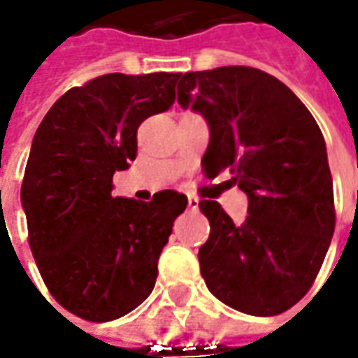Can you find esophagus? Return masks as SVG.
<instances>
[{
  "label": "esophagus",
  "instance_id": "obj_1",
  "mask_svg": "<svg viewBox=\"0 0 358 358\" xmlns=\"http://www.w3.org/2000/svg\"><path fill=\"white\" fill-rule=\"evenodd\" d=\"M187 205H189V209H193V211H195V209L199 207V199H197L195 195H189V197H187Z\"/></svg>",
  "mask_w": 358,
  "mask_h": 358
}]
</instances>
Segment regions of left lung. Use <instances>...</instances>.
Masks as SVG:
<instances>
[{
	"label": "left lung",
	"mask_w": 358,
	"mask_h": 358,
	"mask_svg": "<svg viewBox=\"0 0 358 358\" xmlns=\"http://www.w3.org/2000/svg\"><path fill=\"white\" fill-rule=\"evenodd\" d=\"M177 101L211 129L205 175L229 167L249 197L241 225L217 201L199 203L211 225L199 249L207 289L255 317L291 309L307 295L335 231L333 177L317 121L277 77L243 65L181 73Z\"/></svg>",
	"instance_id": "obj_1"
}]
</instances>
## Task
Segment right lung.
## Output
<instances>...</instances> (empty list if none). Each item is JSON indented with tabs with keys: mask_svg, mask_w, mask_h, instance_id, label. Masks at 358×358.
Here are the masks:
<instances>
[{
	"mask_svg": "<svg viewBox=\"0 0 358 358\" xmlns=\"http://www.w3.org/2000/svg\"><path fill=\"white\" fill-rule=\"evenodd\" d=\"M181 73H107L62 95L37 127L21 183L29 247L63 309L105 323L151 295L157 261L187 197H113L137 155V127L167 111Z\"/></svg>",
	"mask_w": 358,
	"mask_h": 358,
	"instance_id": "add662e5",
	"label": "right lung"
}]
</instances>
